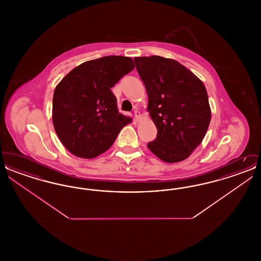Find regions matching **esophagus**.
Returning a JSON list of instances; mask_svg holds the SVG:
<instances>
[{
  "mask_svg": "<svg viewBox=\"0 0 261 261\" xmlns=\"http://www.w3.org/2000/svg\"><path fill=\"white\" fill-rule=\"evenodd\" d=\"M134 115H135V118H136L137 120L141 117V113H140V112L139 111H134Z\"/></svg>",
  "mask_w": 261,
  "mask_h": 261,
  "instance_id": "esophagus-1",
  "label": "esophagus"
}]
</instances>
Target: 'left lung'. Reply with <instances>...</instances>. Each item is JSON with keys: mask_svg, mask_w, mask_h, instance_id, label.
I'll return each mask as SVG.
<instances>
[{"mask_svg": "<svg viewBox=\"0 0 261 261\" xmlns=\"http://www.w3.org/2000/svg\"><path fill=\"white\" fill-rule=\"evenodd\" d=\"M137 71L149 97L148 111L158 129L148 148L173 163L186 160L201 143L211 122L203 83L187 67L159 56L135 58Z\"/></svg>", "mask_w": 261, "mask_h": 261, "instance_id": "obj_1", "label": "left lung"}]
</instances>
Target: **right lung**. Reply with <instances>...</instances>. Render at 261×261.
Wrapping results in <instances>:
<instances>
[{"label":"right lung","mask_w":261,"mask_h":261,"mask_svg":"<svg viewBox=\"0 0 261 261\" xmlns=\"http://www.w3.org/2000/svg\"><path fill=\"white\" fill-rule=\"evenodd\" d=\"M133 69L131 58L108 56L81 63L58 84L53 97V123L72 154L98 156L131 121L118 112L112 88Z\"/></svg>","instance_id":"obj_1"}]
</instances>
